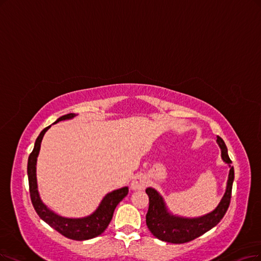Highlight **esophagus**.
<instances>
[{
	"mask_svg": "<svg viewBox=\"0 0 261 261\" xmlns=\"http://www.w3.org/2000/svg\"><path fill=\"white\" fill-rule=\"evenodd\" d=\"M146 186H147L146 177L140 174V175L134 176L133 180L131 181L130 188H131V190H143Z\"/></svg>",
	"mask_w": 261,
	"mask_h": 261,
	"instance_id": "esophagus-1",
	"label": "esophagus"
}]
</instances>
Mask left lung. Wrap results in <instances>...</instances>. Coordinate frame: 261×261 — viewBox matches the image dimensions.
<instances>
[{"mask_svg":"<svg viewBox=\"0 0 261 261\" xmlns=\"http://www.w3.org/2000/svg\"><path fill=\"white\" fill-rule=\"evenodd\" d=\"M221 151V159L229 167V175L226 191L218 205L207 214L198 217H184L171 213L160 192L152 187L146 188L149 198V206L146 214V225L150 232L165 242L180 244L195 240L214 228L223 219L230 204L231 191L234 179V169L231 166L228 149L223 139L216 140Z\"/></svg>","mask_w":261,"mask_h":261,"instance_id":"obj_1","label":"left lung"}]
</instances>
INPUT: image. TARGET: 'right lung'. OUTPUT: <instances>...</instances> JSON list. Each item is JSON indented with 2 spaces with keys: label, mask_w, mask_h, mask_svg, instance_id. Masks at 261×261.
I'll return each mask as SVG.
<instances>
[{
  "label": "right lung",
  "mask_w": 261,
  "mask_h": 261,
  "mask_svg": "<svg viewBox=\"0 0 261 261\" xmlns=\"http://www.w3.org/2000/svg\"><path fill=\"white\" fill-rule=\"evenodd\" d=\"M76 116L74 113H70L61 116L58 118L54 123H57L63 120L73 119ZM49 127L45 128L40 136L37 137L34 148L30 153L28 159V178H29V187H30V196L32 204L34 210L36 211L37 215L43 219L45 223H47L51 228L60 232L62 236L76 240V241H84L93 239L95 237L103 233L105 229L108 228L109 224L113 218L114 211L116 206L118 205L119 202L128 195L129 188L125 186L119 189L113 190L109 194H106L102 201L100 202L99 206L95 208L94 212L88 216L79 217V218H70V217H63L61 215H58L48 207L41 199L40 192L37 189V178H36V162L38 153H40L42 140L44 138V134L46 131L49 129Z\"/></svg>",
  "instance_id": "right-lung-1"
}]
</instances>
